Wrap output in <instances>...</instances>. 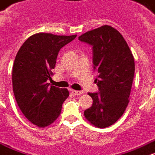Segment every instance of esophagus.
I'll list each match as a JSON object with an SVG mask.
<instances>
[{
  "instance_id": "34e87169",
  "label": "esophagus",
  "mask_w": 155,
  "mask_h": 155,
  "mask_svg": "<svg viewBox=\"0 0 155 155\" xmlns=\"http://www.w3.org/2000/svg\"><path fill=\"white\" fill-rule=\"evenodd\" d=\"M71 93L73 94L74 95H75V96H78V95H81L83 94V91H81V90H71Z\"/></svg>"
}]
</instances>
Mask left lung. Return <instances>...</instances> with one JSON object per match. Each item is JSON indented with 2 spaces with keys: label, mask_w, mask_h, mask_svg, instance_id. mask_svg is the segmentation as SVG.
Returning a JSON list of instances; mask_svg holds the SVG:
<instances>
[{
  "label": "left lung",
  "mask_w": 155,
  "mask_h": 155,
  "mask_svg": "<svg viewBox=\"0 0 155 155\" xmlns=\"http://www.w3.org/2000/svg\"><path fill=\"white\" fill-rule=\"evenodd\" d=\"M93 47L94 71L99 92L89 93L92 106L84 112L88 121L98 128L115 123L129 104L135 74V61L129 46L118 31L104 25L79 37Z\"/></svg>",
  "instance_id": "8db88e82"
}]
</instances>
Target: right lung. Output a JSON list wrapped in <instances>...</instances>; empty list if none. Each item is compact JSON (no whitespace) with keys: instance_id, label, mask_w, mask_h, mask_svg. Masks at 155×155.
Here are the masks:
<instances>
[{"instance_id":"add662e5","label":"right lung","mask_w":155,"mask_h":155,"mask_svg":"<svg viewBox=\"0 0 155 155\" xmlns=\"http://www.w3.org/2000/svg\"><path fill=\"white\" fill-rule=\"evenodd\" d=\"M76 35L38 33L29 37L17 52L12 71L17 104L31 123L38 127L51 124L59 117L69 91L50 85L57 55Z\"/></svg>"}]
</instances>
